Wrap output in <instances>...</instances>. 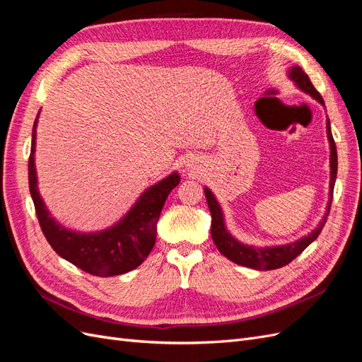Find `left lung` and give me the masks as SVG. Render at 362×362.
<instances>
[{
  "mask_svg": "<svg viewBox=\"0 0 362 362\" xmlns=\"http://www.w3.org/2000/svg\"><path fill=\"white\" fill-rule=\"evenodd\" d=\"M290 78L296 84H298L299 89H302L305 93L311 95L320 104L325 105L322 95L317 92V89L310 80V76L302 71V68L294 66L290 71ZM326 129H327V139H329V144H331V192H329L331 199H329V204H327V213L322 218L320 225L317 226L311 234H308L306 237L298 240V242L290 243V245L275 246V247H255V246L243 245V243L237 242V240L226 231L221 206H218L213 193L205 187V198H206L208 208H210V213H211V237H213L214 245L217 246L218 252H221L222 255H225L228 259H231L233 262H235V264H240V266L250 267L255 270H273V269H279V267L287 266L288 262H291L296 257L300 255L302 252L308 247L317 237H319V234L322 233V229L327 221V214H329V210H331L334 184H335V178H337V166H338L337 146H335V141H334V137L331 133L329 119H327V122H326Z\"/></svg>",
  "mask_w": 362,
  "mask_h": 362,
  "instance_id": "obj_1",
  "label": "left lung"
}]
</instances>
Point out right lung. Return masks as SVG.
<instances>
[{
  "mask_svg": "<svg viewBox=\"0 0 362 362\" xmlns=\"http://www.w3.org/2000/svg\"><path fill=\"white\" fill-rule=\"evenodd\" d=\"M36 124L33 128L28 158V184L42 233L51 247L74 266L95 276H116L139 267L156 245L157 221L172 189L180 184L178 173L152 185L113 228L95 234H76L62 228L47 211L37 192L35 169Z\"/></svg>",
  "mask_w": 362,
  "mask_h": 362,
  "instance_id": "add662e5",
  "label": "right lung"
}]
</instances>
